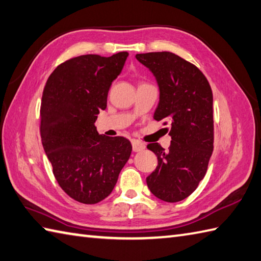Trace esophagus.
<instances>
[{
	"label": "esophagus",
	"instance_id": "1",
	"mask_svg": "<svg viewBox=\"0 0 261 261\" xmlns=\"http://www.w3.org/2000/svg\"><path fill=\"white\" fill-rule=\"evenodd\" d=\"M132 146H133V151L134 152H140L145 148L144 143H142L137 140H132Z\"/></svg>",
	"mask_w": 261,
	"mask_h": 261
}]
</instances>
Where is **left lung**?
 I'll return each instance as SVG.
<instances>
[{
    "mask_svg": "<svg viewBox=\"0 0 261 261\" xmlns=\"http://www.w3.org/2000/svg\"><path fill=\"white\" fill-rule=\"evenodd\" d=\"M155 76L160 101L154 119L170 124L168 151L152 143L147 148L158 156V167L146 178L155 197L168 203L187 198L205 177L214 148L213 93L198 67L170 51L137 54Z\"/></svg>",
    "mask_w": 261,
    "mask_h": 261,
    "instance_id": "8db88e82",
    "label": "left lung"
}]
</instances>
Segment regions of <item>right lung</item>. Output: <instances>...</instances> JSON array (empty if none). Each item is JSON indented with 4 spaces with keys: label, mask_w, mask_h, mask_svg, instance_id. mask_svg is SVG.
Wrapping results in <instances>:
<instances>
[{
    "label": "right lung",
    "mask_w": 261,
    "mask_h": 261,
    "mask_svg": "<svg viewBox=\"0 0 261 261\" xmlns=\"http://www.w3.org/2000/svg\"><path fill=\"white\" fill-rule=\"evenodd\" d=\"M127 56L120 51L71 58L55 68L42 92V146L58 185L79 203L97 204L108 197L130 156L127 138L99 135L94 126Z\"/></svg>",
    "instance_id": "obj_1"
}]
</instances>
